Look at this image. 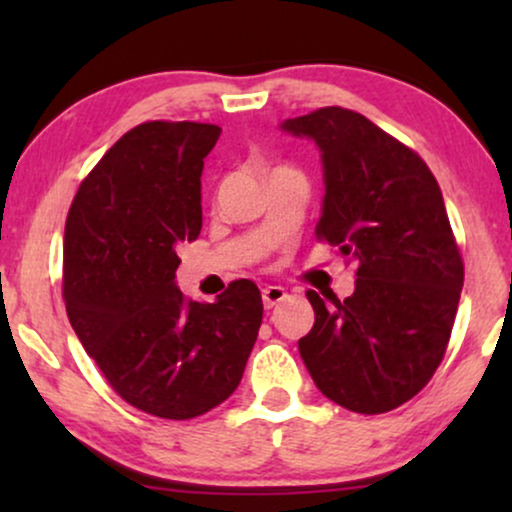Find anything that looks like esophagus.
Here are the masks:
<instances>
[{
  "instance_id": "1",
  "label": "esophagus",
  "mask_w": 512,
  "mask_h": 512,
  "mask_svg": "<svg viewBox=\"0 0 512 512\" xmlns=\"http://www.w3.org/2000/svg\"><path fill=\"white\" fill-rule=\"evenodd\" d=\"M286 298V291L281 289V286H267V289H262V303L264 308H274L276 303H281Z\"/></svg>"
}]
</instances>
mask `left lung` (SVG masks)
Returning a JSON list of instances; mask_svg holds the SVG:
<instances>
[{
  "instance_id": "8db88e82",
  "label": "left lung",
  "mask_w": 512,
  "mask_h": 512,
  "mask_svg": "<svg viewBox=\"0 0 512 512\" xmlns=\"http://www.w3.org/2000/svg\"><path fill=\"white\" fill-rule=\"evenodd\" d=\"M281 129L320 149L315 233L356 267L344 301L305 293L315 325L298 351L322 395L383 414L431 380L457 315L464 267L443 192L414 151L354 110L320 108Z\"/></svg>"
}]
</instances>
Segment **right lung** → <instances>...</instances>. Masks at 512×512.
Here are the masks:
<instances>
[{
	"label": "right lung",
	"mask_w": 512,
	"mask_h": 512,
	"mask_svg": "<svg viewBox=\"0 0 512 512\" xmlns=\"http://www.w3.org/2000/svg\"><path fill=\"white\" fill-rule=\"evenodd\" d=\"M221 127L144 122L110 146L64 226V305L86 354L132 407L195 419L240 385L262 296L238 279L214 303L175 284L202 231V170Z\"/></svg>",
	"instance_id": "obj_1"
}]
</instances>
